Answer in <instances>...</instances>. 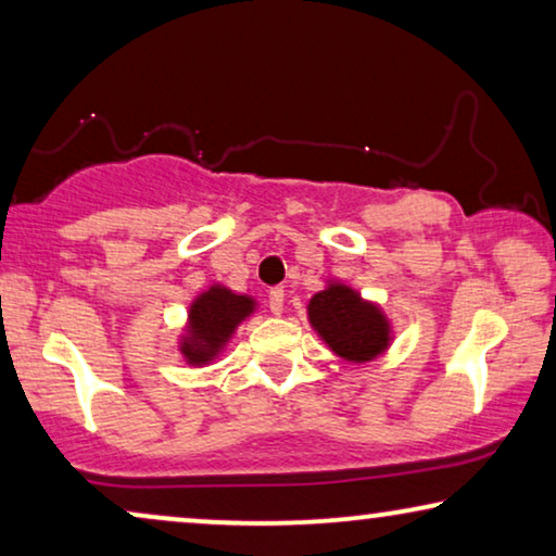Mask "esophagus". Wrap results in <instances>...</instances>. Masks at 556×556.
I'll list each match as a JSON object with an SVG mask.
<instances>
[{"label":"esophagus","instance_id":"obj_1","mask_svg":"<svg viewBox=\"0 0 556 556\" xmlns=\"http://www.w3.org/2000/svg\"><path fill=\"white\" fill-rule=\"evenodd\" d=\"M268 306H270V314H276V316L283 314V306H286L283 288H273V291L268 293Z\"/></svg>","mask_w":556,"mask_h":556}]
</instances>
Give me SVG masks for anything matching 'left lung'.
<instances>
[{
    "instance_id": "left-lung-1",
    "label": "left lung",
    "mask_w": 556,
    "mask_h": 556,
    "mask_svg": "<svg viewBox=\"0 0 556 556\" xmlns=\"http://www.w3.org/2000/svg\"><path fill=\"white\" fill-rule=\"evenodd\" d=\"M308 321L341 359L364 364L390 346V321L354 288L329 283L308 301Z\"/></svg>"
}]
</instances>
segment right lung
Returning <instances> with one entry per match:
<instances>
[{
  "instance_id": "right-lung-1",
  "label": "right lung",
  "mask_w": 556,
  "mask_h": 556,
  "mask_svg": "<svg viewBox=\"0 0 556 556\" xmlns=\"http://www.w3.org/2000/svg\"><path fill=\"white\" fill-rule=\"evenodd\" d=\"M255 311L250 295H238L225 286H210L189 306L187 333L179 352L187 364H207L223 352L235 329Z\"/></svg>"
}]
</instances>
